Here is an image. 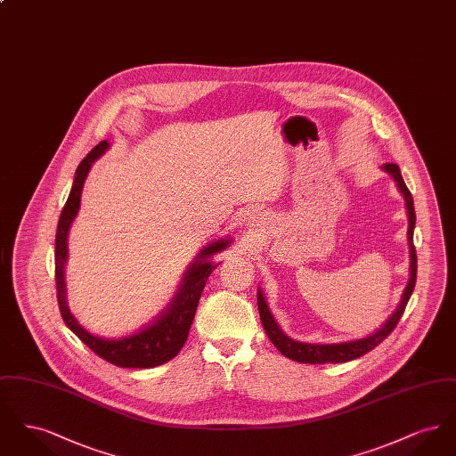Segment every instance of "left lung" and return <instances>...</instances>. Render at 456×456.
<instances>
[{
    "label": "left lung",
    "mask_w": 456,
    "mask_h": 456,
    "mask_svg": "<svg viewBox=\"0 0 456 456\" xmlns=\"http://www.w3.org/2000/svg\"><path fill=\"white\" fill-rule=\"evenodd\" d=\"M385 173L390 174L393 181L396 183L398 191L405 200V208H407V217H409V231H407V240H409V255H411V277L409 283L402 294V299L398 307L395 309V313L390 318L381 325L379 330H376L374 333H370L364 338H357V340H348V342H340V344H305L294 340L290 337H287L282 331V328L275 322L273 314L268 309V304L265 301V296L258 289V311H260L261 323L268 335V338L272 340V344L279 348V352L283 354L285 357L304 362V364H337V362H347L354 361L364 354H368L369 350L379 346L391 331L400 322L405 305L409 303L411 296H412L413 287H415V275H417V255H415V248H413V227H415V208H413V200L409 188L405 186V181L400 173V167L396 164H385L381 167Z\"/></svg>",
    "instance_id": "obj_1"
}]
</instances>
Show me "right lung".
Returning a JSON list of instances; mask_svg holds the SVG:
<instances>
[{
  "mask_svg": "<svg viewBox=\"0 0 456 456\" xmlns=\"http://www.w3.org/2000/svg\"><path fill=\"white\" fill-rule=\"evenodd\" d=\"M108 140H102L95 145L87 157L77 167L71 191L68 195L63 212L58 222L56 231V246H54V272H56V290H58V304L66 326L99 357L119 368H155L160 366L173 357L183 348L190 328L195 318L196 305L208 281L210 273L217 268L220 263L214 261V255L224 251L232 239H217L208 242L203 249L198 251L195 260L191 261L183 273L181 283L174 294L171 303L162 309L155 320L138 331L119 337V338H106L99 335H92L87 328L78 323V320L71 314L66 303L65 265L68 260V232L71 222L80 210V198L84 183L87 179L92 164L109 151Z\"/></svg>",
  "mask_w": 456,
  "mask_h": 456,
  "instance_id": "1",
  "label": "right lung"
}]
</instances>
